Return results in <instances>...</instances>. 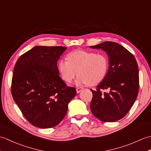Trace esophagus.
<instances>
[{
  "instance_id": "esophagus-1",
  "label": "esophagus",
  "mask_w": 151,
  "mask_h": 151,
  "mask_svg": "<svg viewBox=\"0 0 151 151\" xmlns=\"http://www.w3.org/2000/svg\"><path fill=\"white\" fill-rule=\"evenodd\" d=\"M82 89H83L82 87H78V88H76V93H79Z\"/></svg>"
}]
</instances>
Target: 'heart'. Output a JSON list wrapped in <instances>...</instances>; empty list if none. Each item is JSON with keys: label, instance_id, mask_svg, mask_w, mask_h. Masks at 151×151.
Wrapping results in <instances>:
<instances>
[{"label": "heart", "instance_id": "1", "mask_svg": "<svg viewBox=\"0 0 151 151\" xmlns=\"http://www.w3.org/2000/svg\"><path fill=\"white\" fill-rule=\"evenodd\" d=\"M109 67L108 58L103 53L77 50L70 52L67 59L60 60L58 69L62 79L71 82L76 75L77 85L89 83L96 85L106 76Z\"/></svg>", "mask_w": 151, "mask_h": 151}]
</instances>
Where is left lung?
<instances>
[{
    "label": "left lung",
    "instance_id": "obj_1",
    "mask_svg": "<svg viewBox=\"0 0 151 151\" xmlns=\"http://www.w3.org/2000/svg\"><path fill=\"white\" fill-rule=\"evenodd\" d=\"M101 49L109 58V69L96 90L91 89L93 99L90 108L100 120L113 122L127 114L137 98L139 90L138 64L132 53L113 42L90 46ZM104 90L107 92L103 93Z\"/></svg>",
    "mask_w": 151,
    "mask_h": 151
}]
</instances>
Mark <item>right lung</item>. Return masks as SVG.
Instances as JSON below:
<instances>
[{
  "label": "right lung",
  "mask_w": 151,
  "mask_h": 151,
  "mask_svg": "<svg viewBox=\"0 0 151 151\" xmlns=\"http://www.w3.org/2000/svg\"><path fill=\"white\" fill-rule=\"evenodd\" d=\"M67 47L35 46L20 56L13 70L12 93L27 121L35 127L57 125L76 94L59 76L57 61Z\"/></svg>",
  "instance_id": "add662e5"
}]
</instances>
